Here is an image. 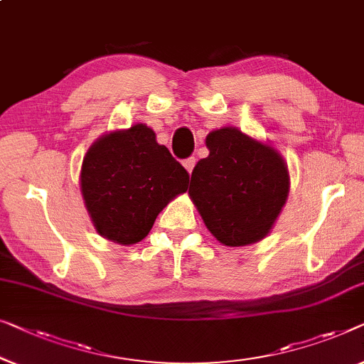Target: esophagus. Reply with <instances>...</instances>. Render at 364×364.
<instances>
[{"instance_id": "obj_1", "label": "esophagus", "mask_w": 364, "mask_h": 364, "mask_svg": "<svg viewBox=\"0 0 364 364\" xmlns=\"http://www.w3.org/2000/svg\"><path fill=\"white\" fill-rule=\"evenodd\" d=\"M195 162H197V159H195V157H187V159L183 161V167H186V169L188 171V173H191V172L193 171Z\"/></svg>"}]
</instances>
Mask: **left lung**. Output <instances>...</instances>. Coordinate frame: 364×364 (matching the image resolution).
<instances>
[{
  "instance_id": "8db88e82",
  "label": "left lung",
  "mask_w": 364,
  "mask_h": 364,
  "mask_svg": "<svg viewBox=\"0 0 364 364\" xmlns=\"http://www.w3.org/2000/svg\"><path fill=\"white\" fill-rule=\"evenodd\" d=\"M208 157L193 167L188 193L220 243L246 246L264 238L286 203L289 173L271 146L236 128L207 136Z\"/></svg>"
}]
</instances>
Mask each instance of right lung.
<instances>
[{
  "mask_svg": "<svg viewBox=\"0 0 364 364\" xmlns=\"http://www.w3.org/2000/svg\"><path fill=\"white\" fill-rule=\"evenodd\" d=\"M80 186L95 228L119 245L146 238L157 215L188 187V172L146 124L100 138L83 157Z\"/></svg>",
  "mask_w": 364,
  "mask_h": 364,
  "instance_id": "add662e5",
  "label": "right lung"
}]
</instances>
